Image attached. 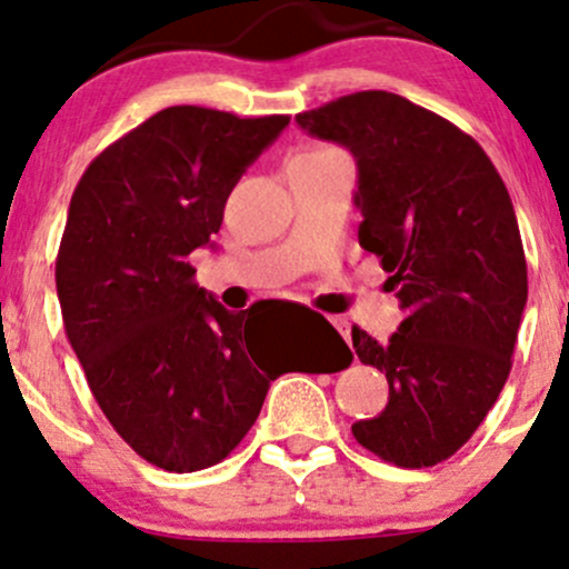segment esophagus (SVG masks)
<instances>
[{
	"mask_svg": "<svg viewBox=\"0 0 569 569\" xmlns=\"http://www.w3.org/2000/svg\"><path fill=\"white\" fill-rule=\"evenodd\" d=\"M330 322H333V325H336V330H338V333H341L343 338H347V341H349V343H352V330H349V322H347V319L336 317V319H330Z\"/></svg>",
	"mask_w": 569,
	"mask_h": 569,
	"instance_id": "34e87169",
	"label": "esophagus"
}]
</instances>
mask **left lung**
I'll return each mask as SVG.
<instances>
[{"label":"left lung","instance_id":"1","mask_svg":"<svg viewBox=\"0 0 569 569\" xmlns=\"http://www.w3.org/2000/svg\"><path fill=\"white\" fill-rule=\"evenodd\" d=\"M296 120L355 156L360 247L406 311L385 343L352 328L389 385L385 411L352 432L385 462L432 468L468 443L513 366L527 260L506 182L470 133L398 93H349Z\"/></svg>","mask_w":569,"mask_h":569}]
</instances>
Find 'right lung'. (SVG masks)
<instances>
[{"label":"right lung","instance_id":"right-lung-1","mask_svg":"<svg viewBox=\"0 0 569 569\" xmlns=\"http://www.w3.org/2000/svg\"><path fill=\"white\" fill-rule=\"evenodd\" d=\"M290 114L169 107L93 158L69 203L56 290L63 330L96 403L156 468L193 473L250 432L277 376L336 373L352 352L325 319L296 362L252 322L196 284L188 254L220 231L233 184Z\"/></svg>","mask_w":569,"mask_h":569}]
</instances>
